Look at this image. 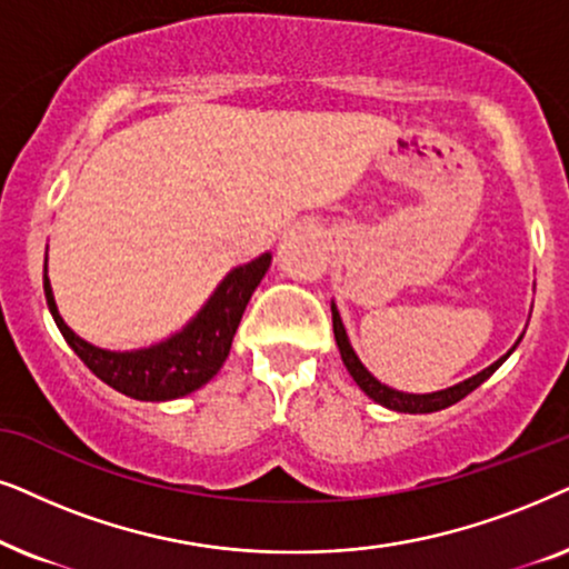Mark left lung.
Listing matches in <instances>:
<instances>
[{
	"label": "left lung",
	"instance_id": "obj_1",
	"mask_svg": "<svg viewBox=\"0 0 569 569\" xmlns=\"http://www.w3.org/2000/svg\"><path fill=\"white\" fill-rule=\"evenodd\" d=\"M332 332H336V343H338V351H340V359H343L348 375L353 377V382L359 385V388L367 392L369 398L375 400V403H380L385 408H390V411H398V413H435V411H442V408H448L452 403H458V400H463L468 392H473L479 388L481 382H487L491 375L497 372L499 367L507 361V356H510L515 348H518L520 338L515 340V346L507 351L505 356H499L495 363H489L487 369H481L479 375L468 377V380L452 385V388H445V390H437V392H403V390H396V388H388V385H382L377 377L369 372L367 367H363L359 356H356L351 340H348V332L343 328V320H340V312L336 307V301H332Z\"/></svg>",
	"mask_w": 569,
	"mask_h": 569
}]
</instances>
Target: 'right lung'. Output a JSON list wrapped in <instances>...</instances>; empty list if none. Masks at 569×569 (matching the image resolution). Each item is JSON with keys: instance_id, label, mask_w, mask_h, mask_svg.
<instances>
[{"instance_id": "right-lung-1", "label": "right lung", "mask_w": 569, "mask_h": 569, "mask_svg": "<svg viewBox=\"0 0 569 569\" xmlns=\"http://www.w3.org/2000/svg\"><path fill=\"white\" fill-rule=\"evenodd\" d=\"M270 262L272 254L264 252L257 260L233 268L184 328L161 343L134 348V351H109V348L88 343L62 320L54 291H51L47 262H43V293H47L49 312L59 332L98 380L127 398L161 403V400H177L200 390L218 375L231 351L241 315Z\"/></svg>"}]
</instances>
